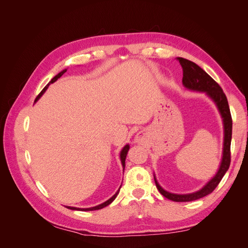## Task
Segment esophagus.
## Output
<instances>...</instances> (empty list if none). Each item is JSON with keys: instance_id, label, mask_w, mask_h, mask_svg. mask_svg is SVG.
<instances>
[{"instance_id": "obj_1", "label": "esophagus", "mask_w": 248, "mask_h": 248, "mask_svg": "<svg viewBox=\"0 0 248 248\" xmlns=\"http://www.w3.org/2000/svg\"><path fill=\"white\" fill-rule=\"evenodd\" d=\"M146 140V136L144 132H138L137 136L134 137V141L139 142V144H142V142H145Z\"/></svg>"}]
</instances>
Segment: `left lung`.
I'll use <instances>...</instances> for the list:
<instances>
[{"label": "left lung", "instance_id": "left-lung-1", "mask_svg": "<svg viewBox=\"0 0 248 248\" xmlns=\"http://www.w3.org/2000/svg\"><path fill=\"white\" fill-rule=\"evenodd\" d=\"M183 69V78L182 84L184 88L190 91L194 92H202L205 93L210 99H211L218 109L220 117L222 119L223 124V146H222V157L219 164V168L217 170L216 174L212 179L202 187L198 191L191 193L179 194V193H171L167 190H164L159 185L158 181L154 174V181L156 184L157 189L167 199L174 201V202H191L199 199L204 198L208 194L211 193L216 186L219 184L222 177L226 174L227 170L230 168L231 163V140H232V117L229 108V103L226 94L223 93L222 89L217 82L209 76V74L202 70L199 65L193 63L189 60L183 58H177Z\"/></svg>", "mask_w": 248, "mask_h": 248}]
</instances>
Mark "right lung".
Masks as SVG:
<instances>
[{"mask_svg": "<svg viewBox=\"0 0 248 248\" xmlns=\"http://www.w3.org/2000/svg\"><path fill=\"white\" fill-rule=\"evenodd\" d=\"M66 71H67V69H64V70H62L61 72H59L56 77L52 78H51V80L48 82V84H47L46 87H44V89H43L42 91L40 92V94L36 97L35 102H36V101H38L40 97H41L44 93H46V91L47 90L48 86H49L50 84H54V82H55L58 78H61ZM128 150H129V145L127 144V145H125V146L123 147V149L121 150V152H120V160H121L123 170H124V169H125V159H126V156H127V152H128ZM120 188H121V186H120ZM120 188L118 189V191H117V192L114 194V196H112L110 199H108V201H106L104 202H102V204H100V205H97V206H95V207H91V208H77V207L66 206V208H68V209H70V210H78V211H93V210H99V209H102V208H104V207L108 206V205L110 204V202H112V201H114V200L117 198L118 193H119V191H120Z\"/></svg>", "mask_w": 248, "mask_h": 248, "instance_id": "add662e5", "label": "right lung"}]
</instances>
